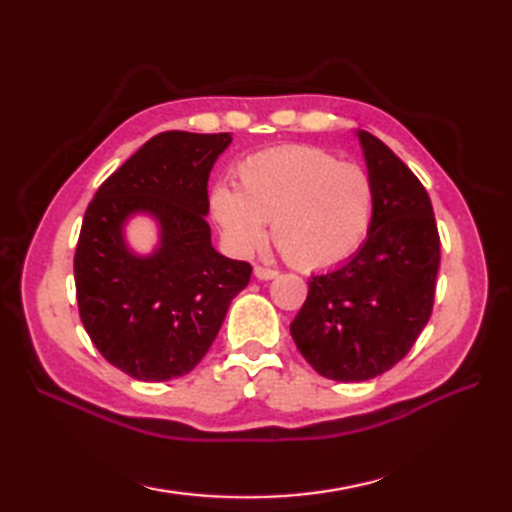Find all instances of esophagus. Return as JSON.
I'll use <instances>...</instances> for the list:
<instances>
[{"mask_svg": "<svg viewBox=\"0 0 512 512\" xmlns=\"http://www.w3.org/2000/svg\"><path fill=\"white\" fill-rule=\"evenodd\" d=\"M253 275L257 277V279H262V281H268V279H275L279 273L277 270H273V268H264V266H255V270H253Z\"/></svg>", "mask_w": 512, "mask_h": 512, "instance_id": "esophagus-1", "label": "esophagus"}]
</instances>
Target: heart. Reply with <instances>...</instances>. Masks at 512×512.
Segmentation results:
<instances>
[{
  "instance_id": "1",
  "label": "heart",
  "mask_w": 512,
  "mask_h": 512,
  "mask_svg": "<svg viewBox=\"0 0 512 512\" xmlns=\"http://www.w3.org/2000/svg\"><path fill=\"white\" fill-rule=\"evenodd\" d=\"M237 187L211 193V213L237 253L275 244L301 270H323L352 257L372 226L374 182L367 169L310 145L257 151L235 171Z\"/></svg>"
}]
</instances>
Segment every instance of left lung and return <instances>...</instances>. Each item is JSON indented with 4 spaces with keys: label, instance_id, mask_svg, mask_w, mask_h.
I'll list each match as a JSON object with an SVG mask.
<instances>
[{
    "label": "left lung",
    "instance_id": "left-lung-1",
    "mask_svg": "<svg viewBox=\"0 0 512 512\" xmlns=\"http://www.w3.org/2000/svg\"><path fill=\"white\" fill-rule=\"evenodd\" d=\"M374 215L367 239L345 264L308 281L290 334L325 378L361 383L405 358L436 297L440 235L429 193L376 136L356 132Z\"/></svg>",
    "mask_w": 512,
    "mask_h": 512
}]
</instances>
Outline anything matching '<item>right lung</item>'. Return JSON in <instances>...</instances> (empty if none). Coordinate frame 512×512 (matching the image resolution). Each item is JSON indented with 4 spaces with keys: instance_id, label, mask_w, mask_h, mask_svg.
Listing matches in <instances>:
<instances>
[{
    "instance_id": "obj_1",
    "label": "right lung",
    "mask_w": 512,
    "mask_h": 512,
    "mask_svg": "<svg viewBox=\"0 0 512 512\" xmlns=\"http://www.w3.org/2000/svg\"><path fill=\"white\" fill-rule=\"evenodd\" d=\"M231 134L165 132L107 178L83 217L74 255L85 332L105 361L145 383L189 374L209 352L253 268L211 244L209 176ZM136 214L159 226L147 256L128 246Z\"/></svg>"
}]
</instances>
